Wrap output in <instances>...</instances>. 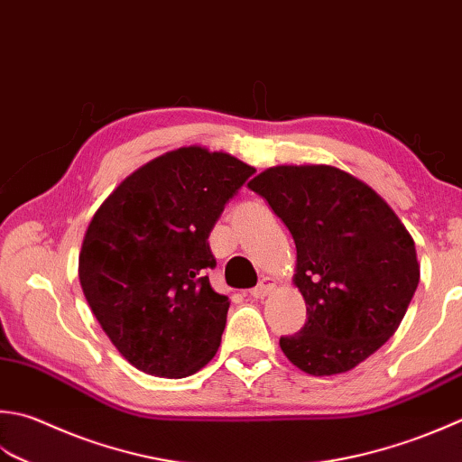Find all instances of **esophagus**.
Masks as SVG:
<instances>
[{"label":"esophagus","mask_w":462,"mask_h":462,"mask_svg":"<svg viewBox=\"0 0 462 462\" xmlns=\"http://www.w3.org/2000/svg\"><path fill=\"white\" fill-rule=\"evenodd\" d=\"M274 286H276V282H274V278H270V276H264L258 282V286H254L250 291V296L252 298H264V296H268L270 292L274 291Z\"/></svg>","instance_id":"esophagus-1"}]
</instances>
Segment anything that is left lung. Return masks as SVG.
<instances>
[{"mask_svg": "<svg viewBox=\"0 0 462 462\" xmlns=\"http://www.w3.org/2000/svg\"><path fill=\"white\" fill-rule=\"evenodd\" d=\"M248 188L296 244L306 322L280 348L314 376L355 368L396 332L419 286L409 230L373 188L334 166H274Z\"/></svg>", "mask_w": 462, "mask_h": 462, "instance_id": "8db88e82", "label": "left lung"}]
</instances>
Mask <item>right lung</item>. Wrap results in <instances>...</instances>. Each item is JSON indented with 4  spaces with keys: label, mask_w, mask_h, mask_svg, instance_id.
I'll return each mask as SVG.
<instances>
[{
    "label": "right lung",
    "mask_w": 462,
    "mask_h": 462,
    "mask_svg": "<svg viewBox=\"0 0 462 462\" xmlns=\"http://www.w3.org/2000/svg\"><path fill=\"white\" fill-rule=\"evenodd\" d=\"M254 168L178 148L135 170L89 222L79 284L120 355L142 373L184 378L220 346L228 296L214 292L208 236Z\"/></svg>",
    "instance_id": "right-lung-1"
}]
</instances>
